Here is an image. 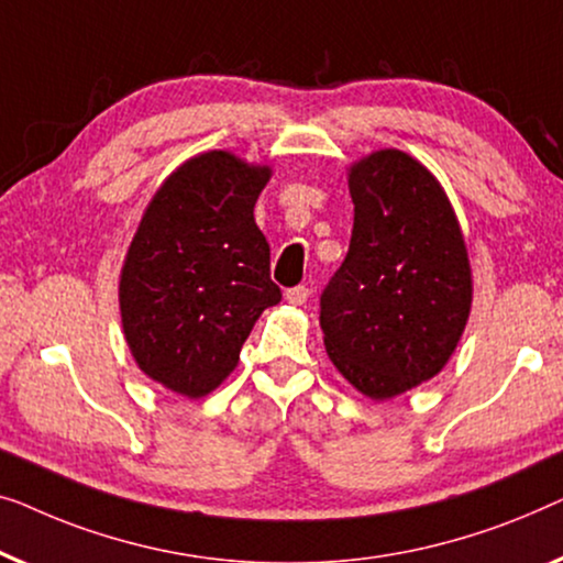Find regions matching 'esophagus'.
<instances>
[{
  "instance_id": "obj_1",
  "label": "esophagus",
  "mask_w": 563,
  "mask_h": 563,
  "mask_svg": "<svg viewBox=\"0 0 563 563\" xmlns=\"http://www.w3.org/2000/svg\"><path fill=\"white\" fill-rule=\"evenodd\" d=\"M308 296H311V290H308L306 285H296V288L285 290V300H288L290 306H303Z\"/></svg>"
}]
</instances>
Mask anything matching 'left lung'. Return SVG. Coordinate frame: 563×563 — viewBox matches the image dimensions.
<instances>
[{"label": "left lung", "instance_id": "1", "mask_svg": "<svg viewBox=\"0 0 563 563\" xmlns=\"http://www.w3.org/2000/svg\"><path fill=\"white\" fill-rule=\"evenodd\" d=\"M352 242L321 296L329 360L369 400L413 390L446 367L472 311V265L439 178L385 147L346 173Z\"/></svg>", "mask_w": 563, "mask_h": 563}]
</instances>
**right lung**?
<instances>
[{
  "label": "right lung",
  "mask_w": 563,
  "mask_h": 563,
  "mask_svg": "<svg viewBox=\"0 0 563 563\" xmlns=\"http://www.w3.org/2000/svg\"><path fill=\"white\" fill-rule=\"evenodd\" d=\"M273 176L229 150L180 163L163 180L120 273L124 342L142 375L199 400L232 375L244 339L280 300L255 203Z\"/></svg>",
  "instance_id": "right-lung-1"
}]
</instances>
